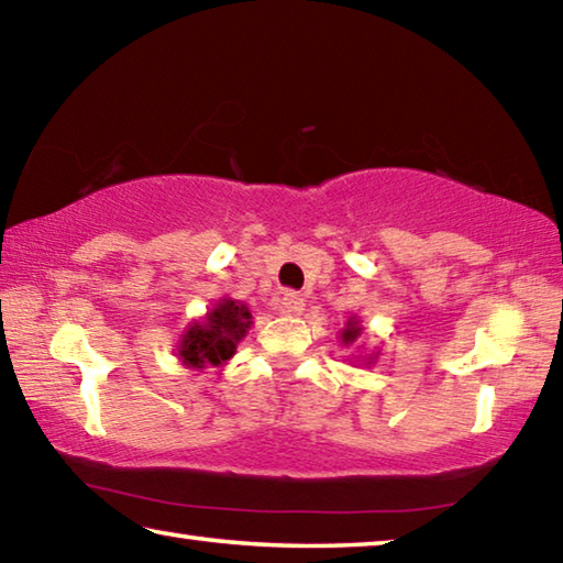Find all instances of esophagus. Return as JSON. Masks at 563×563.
<instances>
[{"label":"esophagus","instance_id":"34e87169","mask_svg":"<svg viewBox=\"0 0 563 563\" xmlns=\"http://www.w3.org/2000/svg\"><path fill=\"white\" fill-rule=\"evenodd\" d=\"M280 308H283V312H288V316H300V312L305 310V298H302L300 292H295V290L283 292Z\"/></svg>","mask_w":563,"mask_h":563}]
</instances>
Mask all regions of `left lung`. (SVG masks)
I'll return each instance as SVG.
<instances>
[{
    "mask_svg": "<svg viewBox=\"0 0 563 563\" xmlns=\"http://www.w3.org/2000/svg\"><path fill=\"white\" fill-rule=\"evenodd\" d=\"M360 335V328H357V322H347V328L345 330H342V342H352V340H355Z\"/></svg>",
    "mask_w": 563,
    "mask_h": 563,
    "instance_id": "obj_1",
    "label": "left lung"
}]
</instances>
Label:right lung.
<instances>
[{
	"label": "right lung",
	"mask_w": 563,
	"mask_h": 563,
	"mask_svg": "<svg viewBox=\"0 0 563 563\" xmlns=\"http://www.w3.org/2000/svg\"><path fill=\"white\" fill-rule=\"evenodd\" d=\"M251 310L235 300H221L213 312H208L203 325L190 328L184 342H180L178 355L190 367L221 365L235 352V342L251 328Z\"/></svg>",
	"instance_id": "add662e5"
}]
</instances>
